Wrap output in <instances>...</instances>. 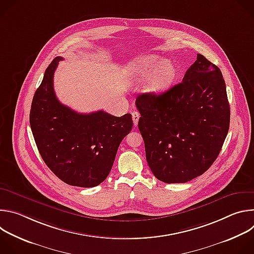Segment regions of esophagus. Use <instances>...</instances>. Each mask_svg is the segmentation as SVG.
<instances>
[{
	"label": "esophagus",
	"mask_w": 254,
	"mask_h": 254,
	"mask_svg": "<svg viewBox=\"0 0 254 254\" xmlns=\"http://www.w3.org/2000/svg\"><path fill=\"white\" fill-rule=\"evenodd\" d=\"M132 116V121H133V125L136 127L137 126V123H138V120H139V114L137 112H133L131 114Z\"/></svg>",
	"instance_id": "34e87169"
}]
</instances>
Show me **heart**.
Masks as SVG:
<instances>
[{
    "label": "heart",
    "instance_id": "obj_1",
    "mask_svg": "<svg viewBox=\"0 0 254 254\" xmlns=\"http://www.w3.org/2000/svg\"><path fill=\"white\" fill-rule=\"evenodd\" d=\"M127 70L131 80L136 82L150 77L146 91L154 95L168 90L177 74L176 66L172 60H161L159 56L153 54L134 58L128 63Z\"/></svg>",
    "mask_w": 254,
    "mask_h": 254
}]
</instances>
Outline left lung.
<instances>
[{
    "instance_id": "8db88e82",
    "label": "left lung",
    "mask_w": 254,
    "mask_h": 254,
    "mask_svg": "<svg viewBox=\"0 0 254 254\" xmlns=\"http://www.w3.org/2000/svg\"><path fill=\"white\" fill-rule=\"evenodd\" d=\"M135 105L147 162L162 182H189L218 157L230 107L220 69L203 55H197L182 82L159 95L142 93Z\"/></svg>"
}]
</instances>
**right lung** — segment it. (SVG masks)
<instances>
[{
    "label": "right lung",
    "mask_w": 254,
    "mask_h": 254,
    "mask_svg": "<svg viewBox=\"0 0 254 254\" xmlns=\"http://www.w3.org/2000/svg\"><path fill=\"white\" fill-rule=\"evenodd\" d=\"M61 60L58 56L49 64L35 91L30 111L32 133L43 161L61 181L71 186L95 187L110 174L121 141L131 130V115L78 114L62 104L53 87Z\"/></svg>",
    "instance_id": "1"
}]
</instances>
